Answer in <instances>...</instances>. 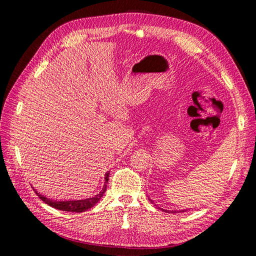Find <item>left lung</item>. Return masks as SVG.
I'll list each match as a JSON object with an SVG mask.
<instances>
[{
  "instance_id": "1",
  "label": "left lung",
  "mask_w": 256,
  "mask_h": 256,
  "mask_svg": "<svg viewBox=\"0 0 256 256\" xmlns=\"http://www.w3.org/2000/svg\"><path fill=\"white\" fill-rule=\"evenodd\" d=\"M150 200V198H148ZM150 203H152V200H150ZM161 209V208H160ZM162 212H168V214H176V212H186V210H188V209H184V210H180V212H177V210H166V209H161Z\"/></svg>"
}]
</instances>
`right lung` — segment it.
<instances>
[{
  "label": "right lung",
  "instance_id": "add662e5",
  "mask_svg": "<svg viewBox=\"0 0 256 256\" xmlns=\"http://www.w3.org/2000/svg\"><path fill=\"white\" fill-rule=\"evenodd\" d=\"M109 175H110V172H108L104 175V184L102 190L100 191L99 193H97L95 196L88 198L69 200H53L51 198L44 196L42 194L38 193L37 191H35V192H36V194L40 196V198L42 200V202H44L46 204H48L49 206H51L53 208L58 209V210L72 212H86L88 209H90L94 205H96L100 200V198H102L104 193L106 192V189L108 180H109Z\"/></svg>",
  "mask_w": 256,
  "mask_h": 256
}]
</instances>
